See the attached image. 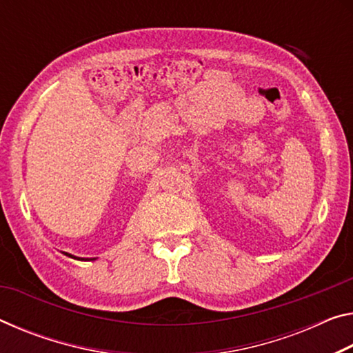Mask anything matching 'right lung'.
Wrapping results in <instances>:
<instances>
[{"instance_id":"obj_1","label":"right lung","mask_w":353,"mask_h":353,"mask_svg":"<svg viewBox=\"0 0 353 353\" xmlns=\"http://www.w3.org/2000/svg\"><path fill=\"white\" fill-rule=\"evenodd\" d=\"M67 256H70V254H67ZM70 257H74V256H70ZM75 259H77V257H75ZM78 259H80V257H78Z\"/></svg>"}]
</instances>
